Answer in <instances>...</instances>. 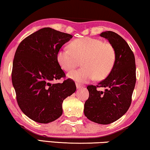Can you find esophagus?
<instances>
[{"mask_svg":"<svg viewBox=\"0 0 150 150\" xmlns=\"http://www.w3.org/2000/svg\"><path fill=\"white\" fill-rule=\"evenodd\" d=\"M75 85H76V87H77V89L80 88H81V87H82V85L79 84H78V83H76V84H75Z\"/></svg>","mask_w":150,"mask_h":150,"instance_id":"1","label":"esophagus"}]
</instances>
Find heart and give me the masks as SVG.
<instances>
[{
  "label": "heart",
  "instance_id": "heart-1",
  "mask_svg": "<svg viewBox=\"0 0 150 150\" xmlns=\"http://www.w3.org/2000/svg\"><path fill=\"white\" fill-rule=\"evenodd\" d=\"M70 48H61L57 60L61 68L71 71L81 61L83 68L68 73L72 80L85 83L96 78L103 79L112 71L115 62V50L109 43L98 39L85 37L72 41Z\"/></svg>",
  "mask_w": 150,
  "mask_h": 150
}]
</instances>
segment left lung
Returning <instances> with one entry per match:
<instances>
[{
  "label": "left lung",
  "mask_w": 150,
  "mask_h": 150,
  "mask_svg": "<svg viewBox=\"0 0 150 150\" xmlns=\"http://www.w3.org/2000/svg\"><path fill=\"white\" fill-rule=\"evenodd\" d=\"M100 36L107 39L115 50V62L107 78L97 86H87L88 99L85 102L84 113L88 120L108 125L120 118L130 107L136 84V64L134 53L120 35L106 31ZM98 87L105 88L98 91Z\"/></svg>",
  "instance_id": "8db88e82"
}]
</instances>
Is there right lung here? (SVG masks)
<instances>
[{"instance_id": "right-lung-1", "label": "right lung", "mask_w": 150, "mask_h": 150, "mask_svg": "<svg viewBox=\"0 0 150 150\" xmlns=\"http://www.w3.org/2000/svg\"><path fill=\"white\" fill-rule=\"evenodd\" d=\"M73 36L50 28H44L23 39L16 49L13 61L12 81L16 100L25 115L37 122L49 123L63 113L64 99L76 91L75 82L64 77L57 60V53Z\"/></svg>"}]
</instances>
